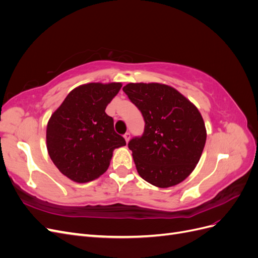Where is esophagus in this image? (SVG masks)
I'll return each instance as SVG.
<instances>
[{"label":"esophagus","mask_w":258,"mask_h":258,"mask_svg":"<svg viewBox=\"0 0 258 258\" xmlns=\"http://www.w3.org/2000/svg\"><path fill=\"white\" fill-rule=\"evenodd\" d=\"M123 138H124V140H126V142L128 143L129 140H130V134H129V132H127V134H124Z\"/></svg>","instance_id":"obj_1"}]
</instances>
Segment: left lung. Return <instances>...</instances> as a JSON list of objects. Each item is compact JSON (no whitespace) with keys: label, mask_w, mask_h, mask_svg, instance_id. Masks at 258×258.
<instances>
[{"label":"left lung","mask_w":258,"mask_h":258,"mask_svg":"<svg viewBox=\"0 0 258 258\" xmlns=\"http://www.w3.org/2000/svg\"><path fill=\"white\" fill-rule=\"evenodd\" d=\"M122 90L145 121L143 135L128 143L138 173L160 188L183 182L198 163L207 140L198 108L168 85L130 83Z\"/></svg>","instance_id":"left-lung-1"}]
</instances>
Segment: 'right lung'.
<instances>
[{
    "instance_id": "1",
    "label": "right lung",
    "mask_w": 258,
    "mask_h": 258,
    "mask_svg": "<svg viewBox=\"0 0 258 258\" xmlns=\"http://www.w3.org/2000/svg\"><path fill=\"white\" fill-rule=\"evenodd\" d=\"M120 83H89L69 93L53 112L46 130L49 157L60 172L77 183L102 175L115 148L126 145L105 113Z\"/></svg>"
}]
</instances>
